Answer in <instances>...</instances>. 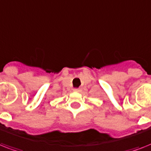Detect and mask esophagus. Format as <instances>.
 Here are the masks:
<instances>
[{"label":"esophagus","instance_id":"34e87169","mask_svg":"<svg viewBox=\"0 0 151 151\" xmlns=\"http://www.w3.org/2000/svg\"><path fill=\"white\" fill-rule=\"evenodd\" d=\"M73 91H74V92H79V91H80V89H79V88H73Z\"/></svg>","mask_w":151,"mask_h":151}]
</instances>
